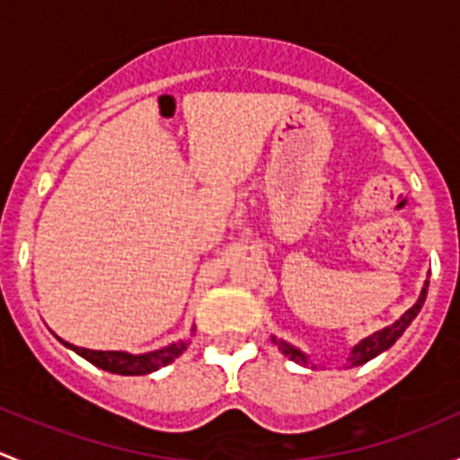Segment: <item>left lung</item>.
Here are the masks:
<instances>
[{"instance_id":"1","label":"left lung","mask_w":460,"mask_h":460,"mask_svg":"<svg viewBox=\"0 0 460 460\" xmlns=\"http://www.w3.org/2000/svg\"><path fill=\"white\" fill-rule=\"evenodd\" d=\"M428 287H429V282H425L423 294H420L419 303H416L414 307L410 309V312L402 314L401 320H396V323L389 324V327L380 329V332H376L374 336H369V338H365V341H360L358 345H356L354 349H351V356H349V358H347V367H356V365L367 363V360H372L374 356H378L380 351L389 349V347H392L394 342H396L398 338H401V333L405 332L407 327H410V323L416 318V314L420 312V307H423L425 298H428ZM278 345H280L282 354L289 356L291 360H296V363H307V358H305V356L300 354L298 349H294V347H291V345H287V342H278Z\"/></svg>"}]
</instances>
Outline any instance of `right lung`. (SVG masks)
<instances>
[{
  "label": "right lung",
  "mask_w": 460,
  "mask_h": 460,
  "mask_svg": "<svg viewBox=\"0 0 460 460\" xmlns=\"http://www.w3.org/2000/svg\"><path fill=\"white\" fill-rule=\"evenodd\" d=\"M64 345H66L68 349L75 351V354H80L82 358H86L88 363L95 365V367L104 369V372H111V374H119V376L151 374L155 372V369L169 365L171 360H175L184 349H187V342L184 341L173 342V345L164 347V349H157V351H151V354H142V356H131V354H124V351H93V349H84V347L71 345V342H64Z\"/></svg>",
  "instance_id": "1"
}]
</instances>
